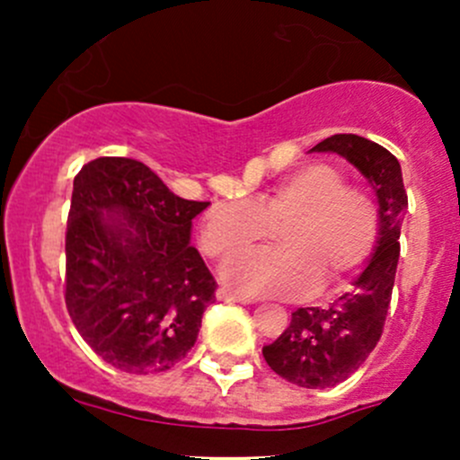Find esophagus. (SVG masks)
I'll return each instance as SVG.
<instances>
[{"instance_id":"obj_1","label":"esophagus","mask_w":460,"mask_h":460,"mask_svg":"<svg viewBox=\"0 0 460 460\" xmlns=\"http://www.w3.org/2000/svg\"><path fill=\"white\" fill-rule=\"evenodd\" d=\"M217 300H225V303H243V305H249L252 303V298H247V296H240V294H235V291H231V289H226V287H220V289H217Z\"/></svg>"}]
</instances>
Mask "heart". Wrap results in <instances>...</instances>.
<instances>
[{
	"instance_id": "1",
	"label": "heart",
	"mask_w": 460,
	"mask_h": 460,
	"mask_svg": "<svg viewBox=\"0 0 460 460\" xmlns=\"http://www.w3.org/2000/svg\"><path fill=\"white\" fill-rule=\"evenodd\" d=\"M280 231L273 253L234 260L222 276L247 296L298 298L342 289L374 253L378 208L332 164H307L264 196L213 204L202 220L207 256L229 260Z\"/></svg>"
}]
</instances>
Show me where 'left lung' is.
<instances>
[{"mask_svg": "<svg viewBox=\"0 0 460 460\" xmlns=\"http://www.w3.org/2000/svg\"><path fill=\"white\" fill-rule=\"evenodd\" d=\"M338 153L372 184L378 207V240L351 289L327 307H300L271 345L262 347L269 367L305 389H324L349 378L372 354L383 333L401 256L407 193L396 157L367 137L341 133L312 153Z\"/></svg>", "mask_w": 460, "mask_h": 460, "instance_id": "1", "label": "left lung"}]
</instances>
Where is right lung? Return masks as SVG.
<instances>
[{"label": "right lung", "mask_w": 460, "mask_h": 460, "mask_svg": "<svg viewBox=\"0 0 460 460\" xmlns=\"http://www.w3.org/2000/svg\"><path fill=\"white\" fill-rule=\"evenodd\" d=\"M207 207L131 157H97L73 180L66 309L115 369L166 372L196 345L217 287L191 244L193 217Z\"/></svg>", "instance_id": "add662e5"}]
</instances>
